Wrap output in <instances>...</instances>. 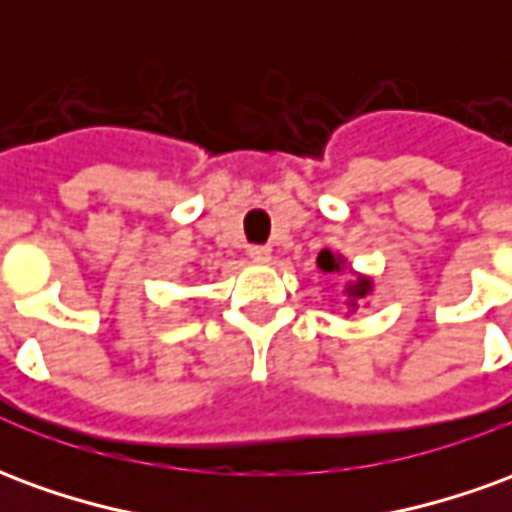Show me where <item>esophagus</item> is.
Listing matches in <instances>:
<instances>
[{
  "instance_id": "obj_1",
  "label": "esophagus",
  "mask_w": 512,
  "mask_h": 512,
  "mask_svg": "<svg viewBox=\"0 0 512 512\" xmlns=\"http://www.w3.org/2000/svg\"><path fill=\"white\" fill-rule=\"evenodd\" d=\"M249 260L252 263H268L271 260V249L268 246H249Z\"/></svg>"
}]
</instances>
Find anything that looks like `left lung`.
I'll return each mask as SVG.
<instances>
[{
  "label": "left lung",
  "mask_w": 512,
  "mask_h": 512,
  "mask_svg": "<svg viewBox=\"0 0 512 512\" xmlns=\"http://www.w3.org/2000/svg\"><path fill=\"white\" fill-rule=\"evenodd\" d=\"M318 268H321L323 274H351L354 279H348L345 282V307L348 312L345 315H351V312L359 310V304H365L367 307V299L373 296V288H376V282L373 277H367V274H359L354 268L348 266V260H345L340 252H332V249H321V255H318Z\"/></svg>",
  "instance_id": "obj_1"
}]
</instances>
